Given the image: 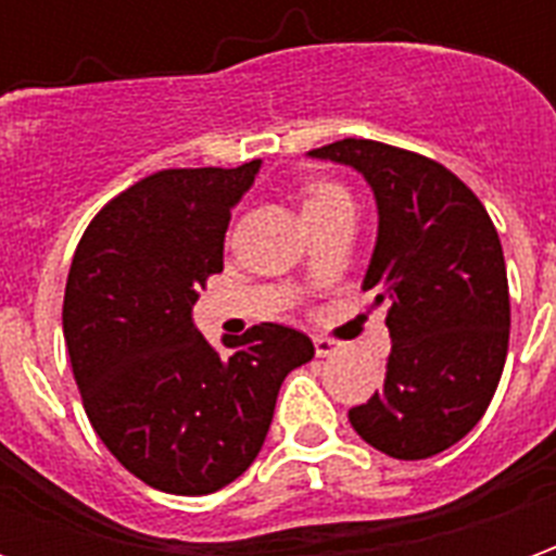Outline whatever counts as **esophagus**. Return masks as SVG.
I'll return each mask as SVG.
<instances>
[{
  "label": "esophagus",
  "instance_id": "1",
  "mask_svg": "<svg viewBox=\"0 0 556 556\" xmlns=\"http://www.w3.org/2000/svg\"><path fill=\"white\" fill-rule=\"evenodd\" d=\"M313 342H315V354H318V357H333V354H337V351H339L337 339L315 337Z\"/></svg>",
  "mask_w": 556,
  "mask_h": 556
}]
</instances>
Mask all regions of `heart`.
Returning a JSON list of instances; mask_svg holds the SVG:
<instances>
[{
    "instance_id": "obj_1",
    "label": "heart",
    "mask_w": 556,
    "mask_h": 556,
    "mask_svg": "<svg viewBox=\"0 0 556 556\" xmlns=\"http://www.w3.org/2000/svg\"><path fill=\"white\" fill-rule=\"evenodd\" d=\"M301 202H303V214H306V219H313L318 217V214L330 211V207L342 205V202H351V195L342 184L309 181L301 190Z\"/></svg>"
}]
</instances>
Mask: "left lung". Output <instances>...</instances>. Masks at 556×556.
<instances>
[{
  "mask_svg": "<svg viewBox=\"0 0 556 556\" xmlns=\"http://www.w3.org/2000/svg\"><path fill=\"white\" fill-rule=\"evenodd\" d=\"M372 184L378 243L363 289L387 306L384 387L349 410L375 450L417 462L477 426L509 349V282L497 229L477 193L438 160L375 139L309 151Z\"/></svg>",
  "mask_w": 556,
  "mask_h": 556,
  "instance_id": "left-lung-1",
  "label": "left lung"
}]
</instances>
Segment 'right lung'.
<instances>
[{"label": "right lung", "mask_w": 556, "mask_h": 556, "mask_svg": "<svg viewBox=\"0 0 556 556\" xmlns=\"http://www.w3.org/2000/svg\"><path fill=\"white\" fill-rule=\"evenodd\" d=\"M255 172L258 160L154 172L94 214L71 262L62 327L83 408L151 489L211 494L241 477L286 375L315 357L306 333L270 321L219 354L190 318Z\"/></svg>", "instance_id": "add662e5"}]
</instances>
